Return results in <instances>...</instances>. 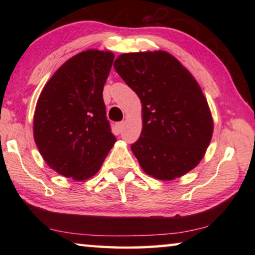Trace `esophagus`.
<instances>
[{
	"mask_svg": "<svg viewBox=\"0 0 255 255\" xmlns=\"http://www.w3.org/2000/svg\"><path fill=\"white\" fill-rule=\"evenodd\" d=\"M125 122H122V123H118V124H116V128L118 129L119 131H123L124 130V128H125Z\"/></svg>",
	"mask_w": 255,
	"mask_h": 255,
	"instance_id": "esophagus-1",
	"label": "esophagus"
}]
</instances>
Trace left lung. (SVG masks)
Here are the masks:
<instances>
[{"label": "left lung", "mask_w": 255, "mask_h": 255, "mask_svg": "<svg viewBox=\"0 0 255 255\" xmlns=\"http://www.w3.org/2000/svg\"><path fill=\"white\" fill-rule=\"evenodd\" d=\"M114 66L141 102L143 129L131 145L141 169L158 180L191 171L204 157L214 129L195 77L162 50L123 54Z\"/></svg>", "instance_id": "8db88e82"}]
</instances>
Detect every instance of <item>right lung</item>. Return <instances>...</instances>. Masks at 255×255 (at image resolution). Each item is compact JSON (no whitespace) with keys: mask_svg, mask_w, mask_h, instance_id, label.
<instances>
[{"mask_svg":"<svg viewBox=\"0 0 255 255\" xmlns=\"http://www.w3.org/2000/svg\"><path fill=\"white\" fill-rule=\"evenodd\" d=\"M114 58L111 51H82L42 89L33 137L45 162L60 175L76 181L91 178L116 143L102 96Z\"/></svg>","mask_w":255,"mask_h":255,"instance_id":"1","label":"right lung"}]
</instances>
